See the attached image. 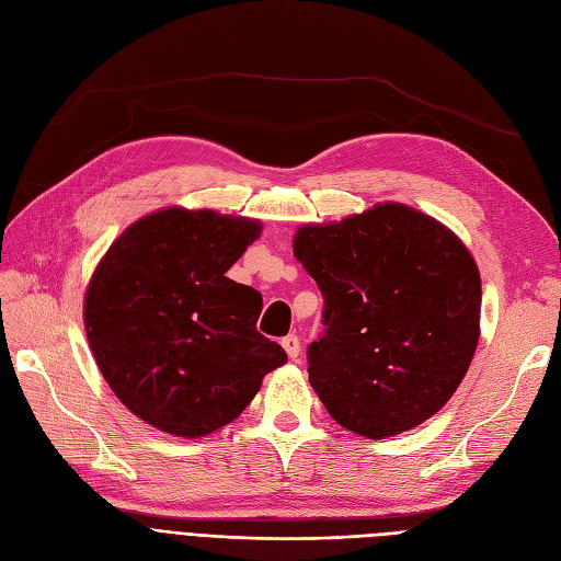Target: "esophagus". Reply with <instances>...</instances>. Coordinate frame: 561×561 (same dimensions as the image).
<instances>
[{"label": "esophagus", "instance_id": "esophagus-1", "mask_svg": "<svg viewBox=\"0 0 561 561\" xmlns=\"http://www.w3.org/2000/svg\"><path fill=\"white\" fill-rule=\"evenodd\" d=\"M280 344H283L285 353L290 355L293 360L297 358L299 351H301V342H299V336H297V334H287V336H283V339H280Z\"/></svg>", "mask_w": 561, "mask_h": 561}]
</instances>
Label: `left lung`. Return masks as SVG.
Here are the masks:
<instances>
[{
  "label": "left lung",
  "instance_id": "8db88e82",
  "mask_svg": "<svg viewBox=\"0 0 561 561\" xmlns=\"http://www.w3.org/2000/svg\"><path fill=\"white\" fill-rule=\"evenodd\" d=\"M295 257L325 299L307 360L330 416L371 439L431 419L480 336V271L463 243L433 217L383 203L301 227Z\"/></svg>",
  "mask_w": 561,
  "mask_h": 561
}]
</instances>
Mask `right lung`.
<instances>
[{"label": "right lung", "instance_id": "add662e5", "mask_svg": "<svg viewBox=\"0 0 561 561\" xmlns=\"http://www.w3.org/2000/svg\"><path fill=\"white\" fill-rule=\"evenodd\" d=\"M260 222L168 208L128 227L98 264L83 322L128 410L180 437L227 426L287 363L257 332L262 295L227 278Z\"/></svg>", "mask_w": 561, "mask_h": 561}]
</instances>
